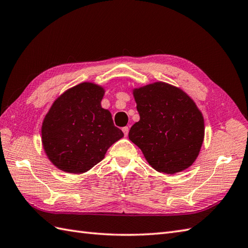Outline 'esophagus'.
<instances>
[{
	"label": "esophagus",
	"instance_id": "1",
	"mask_svg": "<svg viewBox=\"0 0 248 248\" xmlns=\"http://www.w3.org/2000/svg\"><path fill=\"white\" fill-rule=\"evenodd\" d=\"M123 132L124 136H128V133H129V126H124L123 128Z\"/></svg>",
	"mask_w": 248,
	"mask_h": 248
}]
</instances>
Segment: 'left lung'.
Returning <instances> with one entry per match:
<instances>
[{"label":"left lung","instance_id":"8db88e82","mask_svg":"<svg viewBox=\"0 0 248 248\" xmlns=\"http://www.w3.org/2000/svg\"><path fill=\"white\" fill-rule=\"evenodd\" d=\"M140 119L129 139L158 172L175 174L193 164L204 137V120L180 89L155 82L134 90Z\"/></svg>","mask_w":248,"mask_h":248}]
</instances>
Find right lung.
Segmentation results:
<instances>
[{"instance_id": "right-lung-1", "label": "right lung", "mask_w": 248, "mask_h": 248, "mask_svg": "<svg viewBox=\"0 0 248 248\" xmlns=\"http://www.w3.org/2000/svg\"><path fill=\"white\" fill-rule=\"evenodd\" d=\"M104 93L101 87L82 82L61 95L44 119V150L67 173L87 172L124 136L111 113L101 108Z\"/></svg>"}]
</instances>
